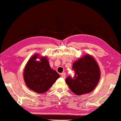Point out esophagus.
<instances>
[{"instance_id":"34e87169","label":"esophagus","mask_w":121,"mask_h":121,"mask_svg":"<svg viewBox=\"0 0 121 121\" xmlns=\"http://www.w3.org/2000/svg\"><path fill=\"white\" fill-rule=\"evenodd\" d=\"M61 76H62V77L63 78H65L66 73H61Z\"/></svg>"}]
</instances>
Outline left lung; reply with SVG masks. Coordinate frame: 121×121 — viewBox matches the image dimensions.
Listing matches in <instances>:
<instances>
[{"instance_id": "left-lung-1", "label": "left lung", "mask_w": 121, "mask_h": 121, "mask_svg": "<svg viewBox=\"0 0 121 121\" xmlns=\"http://www.w3.org/2000/svg\"><path fill=\"white\" fill-rule=\"evenodd\" d=\"M74 78L68 76L65 82L74 94L83 95L92 91L99 82L100 70L95 59L86 54L73 63Z\"/></svg>"}]
</instances>
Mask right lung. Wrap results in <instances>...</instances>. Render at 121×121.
I'll use <instances>...</instances> for the list:
<instances>
[{"label": "right lung", "mask_w": 121, "mask_h": 121, "mask_svg": "<svg viewBox=\"0 0 121 121\" xmlns=\"http://www.w3.org/2000/svg\"><path fill=\"white\" fill-rule=\"evenodd\" d=\"M38 58L40 61H37ZM24 79L27 86L39 94L44 93L60 77L56 71L50 67L46 57L35 54L29 60L24 70Z\"/></svg>", "instance_id": "add662e5"}]
</instances>
